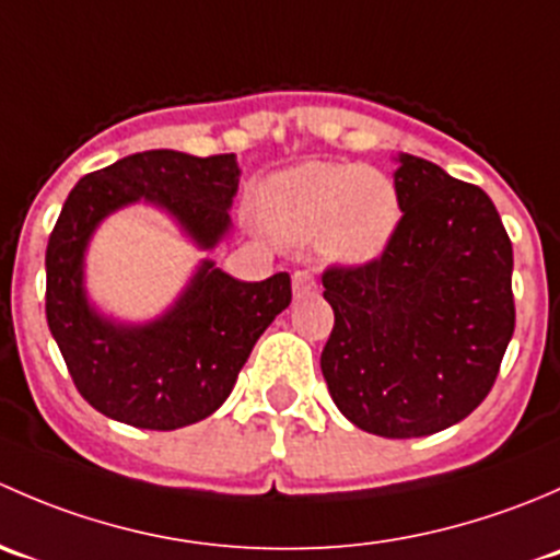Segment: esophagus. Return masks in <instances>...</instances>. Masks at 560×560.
Wrapping results in <instances>:
<instances>
[{"instance_id": "obj_1", "label": "esophagus", "mask_w": 560, "mask_h": 560, "mask_svg": "<svg viewBox=\"0 0 560 560\" xmlns=\"http://www.w3.org/2000/svg\"><path fill=\"white\" fill-rule=\"evenodd\" d=\"M292 292H295V298L314 295V292H316V276L312 273V270L298 268L295 273H292Z\"/></svg>"}]
</instances>
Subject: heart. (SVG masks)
I'll use <instances>...</instances> for the list:
<instances>
[{
  "label": "heart",
  "instance_id": "obj_1",
  "mask_svg": "<svg viewBox=\"0 0 560 560\" xmlns=\"http://www.w3.org/2000/svg\"><path fill=\"white\" fill-rule=\"evenodd\" d=\"M259 217L284 244H306L322 235L338 259L365 262L393 238L400 208L393 184L380 171L306 162L262 186Z\"/></svg>",
  "mask_w": 560,
  "mask_h": 560
}]
</instances>
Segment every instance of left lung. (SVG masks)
<instances>
[{
    "instance_id": "8db88e82",
    "label": "left lung",
    "mask_w": 560,
    "mask_h": 560,
    "mask_svg": "<svg viewBox=\"0 0 560 560\" xmlns=\"http://www.w3.org/2000/svg\"><path fill=\"white\" fill-rule=\"evenodd\" d=\"M398 162L404 217L385 252L322 273L336 322L319 365L347 420L415 439L460 422L495 385L515 332L512 241L479 186Z\"/></svg>"
}]
</instances>
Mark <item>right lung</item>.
I'll return each instance as SVG.
<instances>
[{
  "label": "right lung",
  "mask_w": 560,
  "mask_h": 560,
  "mask_svg": "<svg viewBox=\"0 0 560 560\" xmlns=\"http://www.w3.org/2000/svg\"><path fill=\"white\" fill-rule=\"evenodd\" d=\"M238 175L233 154L156 149L83 175L67 197L45 248V316L78 393L110 420L149 431L206 420L233 393L265 327L290 306V273L238 281L213 262H202L178 303L151 325H116L86 301L83 252L107 213L156 202L211 248L230 230Z\"/></svg>",
  "instance_id": "obj_1"
}]
</instances>
